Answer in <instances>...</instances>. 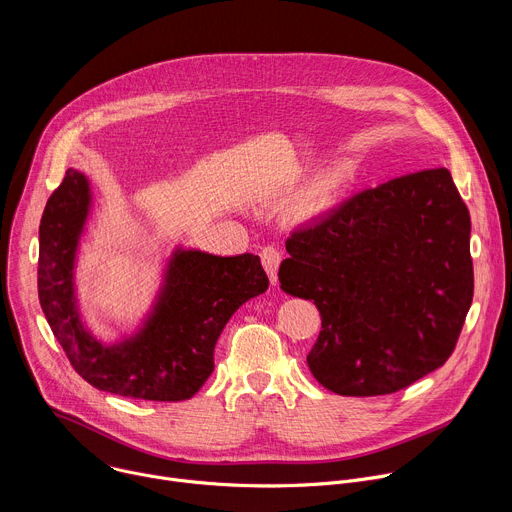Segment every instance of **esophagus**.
I'll return each instance as SVG.
<instances>
[{
  "label": "esophagus",
  "instance_id": "esophagus-1",
  "mask_svg": "<svg viewBox=\"0 0 512 512\" xmlns=\"http://www.w3.org/2000/svg\"><path fill=\"white\" fill-rule=\"evenodd\" d=\"M281 257H283V255H281L279 247H275V245H267V247H263V251H261V263H263V267H265V271H267V275H269V279H271L273 285L277 283V269H279Z\"/></svg>",
  "mask_w": 512,
  "mask_h": 512
}]
</instances>
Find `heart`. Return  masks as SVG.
<instances>
[{
    "instance_id": "1",
    "label": "heart",
    "mask_w": 512,
    "mask_h": 512,
    "mask_svg": "<svg viewBox=\"0 0 512 512\" xmlns=\"http://www.w3.org/2000/svg\"><path fill=\"white\" fill-rule=\"evenodd\" d=\"M342 182H344V172H342V170H334V172L326 174V176L316 184V188H314V198H318V200L330 198V196L342 186Z\"/></svg>"
}]
</instances>
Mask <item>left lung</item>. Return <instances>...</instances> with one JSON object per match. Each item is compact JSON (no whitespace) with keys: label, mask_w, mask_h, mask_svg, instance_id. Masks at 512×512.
Listing matches in <instances>:
<instances>
[{"label":"left lung","mask_w":512,"mask_h":512,"mask_svg":"<svg viewBox=\"0 0 512 512\" xmlns=\"http://www.w3.org/2000/svg\"><path fill=\"white\" fill-rule=\"evenodd\" d=\"M279 283L314 300L316 381L344 397L407 389L452 356L474 296L470 212L431 168L367 188L285 241Z\"/></svg>","instance_id":"8db88e82"}]
</instances>
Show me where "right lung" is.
I'll return each mask as SVG.
<instances>
[{
    "label": "right lung",
    "instance_id": "add662e5",
    "mask_svg": "<svg viewBox=\"0 0 512 512\" xmlns=\"http://www.w3.org/2000/svg\"><path fill=\"white\" fill-rule=\"evenodd\" d=\"M89 204L87 178L68 168L40 221L38 298L54 338L72 369L99 391L145 401L190 399L214 371V346L229 318L269 285L259 257L176 251L148 324L105 346L85 330L72 287Z\"/></svg>",
    "mask_w": 512,
    "mask_h": 512
}]
</instances>
